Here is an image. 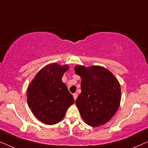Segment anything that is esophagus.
<instances>
[{
    "instance_id": "esophagus-1",
    "label": "esophagus",
    "mask_w": 148,
    "mask_h": 148,
    "mask_svg": "<svg viewBox=\"0 0 148 148\" xmlns=\"http://www.w3.org/2000/svg\"><path fill=\"white\" fill-rule=\"evenodd\" d=\"M73 98H74V100H75L76 99H77V96H78V94H77V93H75V94H73Z\"/></svg>"
}]
</instances>
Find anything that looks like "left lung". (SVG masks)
<instances>
[{
    "instance_id": "obj_1",
    "label": "left lung",
    "mask_w": 148,
    "mask_h": 148,
    "mask_svg": "<svg viewBox=\"0 0 148 148\" xmlns=\"http://www.w3.org/2000/svg\"><path fill=\"white\" fill-rule=\"evenodd\" d=\"M74 70L82 78V92L75 104L82 119L92 127L105 124L120 106L121 92L118 80L103 66L77 65Z\"/></svg>"
}]
</instances>
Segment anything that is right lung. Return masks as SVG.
<instances>
[{
  "label": "right lung",
  "instance_id": "right-lung-1",
  "mask_svg": "<svg viewBox=\"0 0 148 148\" xmlns=\"http://www.w3.org/2000/svg\"><path fill=\"white\" fill-rule=\"evenodd\" d=\"M67 65L50 64L42 68L27 90V103L38 120L54 125L64 118L66 110L74 103L72 94L62 82Z\"/></svg>",
  "mask_w": 148,
  "mask_h": 148
}]
</instances>
